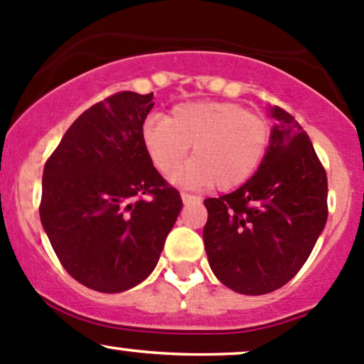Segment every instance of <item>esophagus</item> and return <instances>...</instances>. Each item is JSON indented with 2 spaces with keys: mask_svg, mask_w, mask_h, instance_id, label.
<instances>
[{
  "mask_svg": "<svg viewBox=\"0 0 364 364\" xmlns=\"http://www.w3.org/2000/svg\"><path fill=\"white\" fill-rule=\"evenodd\" d=\"M181 198H183V202H185V203H193V202L198 200V198L195 197V195L186 193V191H181Z\"/></svg>",
  "mask_w": 364,
  "mask_h": 364,
  "instance_id": "esophagus-1",
  "label": "esophagus"
}]
</instances>
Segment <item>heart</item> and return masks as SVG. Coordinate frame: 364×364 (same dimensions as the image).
<instances>
[{
    "label": "heart",
    "instance_id": "heart-1",
    "mask_svg": "<svg viewBox=\"0 0 364 364\" xmlns=\"http://www.w3.org/2000/svg\"><path fill=\"white\" fill-rule=\"evenodd\" d=\"M141 141L151 164L166 176L181 166L191 146L193 159L174 176L176 181L228 191L249 181L264 162L271 126L238 103L190 102L173 107L167 119H146Z\"/></svg>",
    "mask_w": 364,
    "mask_h": 364
}]
</instances>
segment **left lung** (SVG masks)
I'll use <instances>...</instances> for the list:
<instances>
[{"label": "left lung", "instance_id": "1", "mask_svg": "<svg viewBox=\"0 0 364 364\" xmlns=\"http://www.w3.org/2000/svg\"><path fill=\"white\" fill-rule=\"evenodd\" d=\"M252 178L231 193L205 198L203 245L210 269L228 289L269 294L289 283L313 252L328 218L326 171L307 133L287 110Z\"/></svg>", "mask_w": 364, "mask_h": 364}]
</instances>
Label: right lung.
Returning <instances> with one entry per match:
<instances>
[{
	"mask_svg": "<svg viewBox=\"0 0 364 364\" xmlns=\"http://www.w3.org/2000/svg\"><path fill=\"white\" fill-rule=\"evenodd\" d=\"M154 93L121 91L82 112L43 171V228L91 290L117 294L154 271L183 200L141 141Z\"/></svg>",
	"mask_w": 364,
	"mask_h": 364,
	"instance_id": "obj_1",
	"label": "right lung"
}]
</instances>
